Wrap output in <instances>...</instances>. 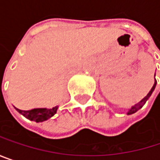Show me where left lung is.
Instances as JSON below:
<instances>
[{"instance_id":"left-lung-1","label":"left lung","mask_w":160,"mask_h":160,"mask_svg":"<svg viewBox=\"0 0 160 160\" xmlns=\"http://www.w3.org/2000/svg\"><path fill=\"white\" fill-rule=\"evenodd\" d=\"M156 85H157V80H156V79H155V83H154V85H153V87H152V89L150 90V92L147 93V95L144 97V99L142 100V101H140L138 104H136V105H134L130 110H129V112H128V115H131V114H133V113H135L136 111H138L140 108H143V106H144V104H145V102L147 101V99L150 97V95L152 94V92H153V91L155 90V87H156Z\"/></svg>"}]
</instances>
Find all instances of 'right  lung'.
<instances>
[{
  "instance_id": "right-lung-1",
  "label": "right lung",
  "mask_w": 160,
  "mask_h": 160,
  "mask_svg": "<svg viewBox=\"0 0 160 160\" xmlns=\"http://www.w3.org/2000/svg\"><path fill=\"white\" fill-rule=\"evenodd\" d=\"M57 107H54L52 108H34L30 110H21L16 108V110L22 114L24 117L30 120H34L36 122H42L44 120H47L51 117H52L57 110Z\"/></svg>"
}]
</instances>
